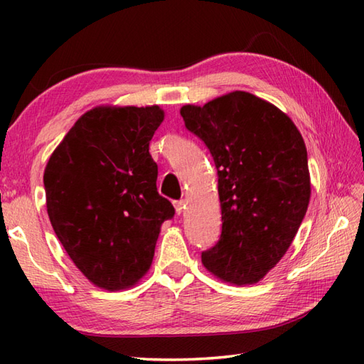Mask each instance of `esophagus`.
<instances>
[{
	"label": "esophagus",
	"instance_id": "esophagus-1",
	"mask_svg": "<svg viewBox=\"0 0 364 364\" xmlns=\"http://www.w3.org/2000/svg\"><path fill=\"white\" fill-rule=\"evenodd\" d=\"M176 214H181L184 210H186V200H178V202L173 203Z\"/></svg>",
	"mask_w": 364,
	"mask_h": 364
}]
</instances>
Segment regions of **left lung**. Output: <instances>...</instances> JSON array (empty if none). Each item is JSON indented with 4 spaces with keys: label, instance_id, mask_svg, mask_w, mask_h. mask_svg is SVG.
Returning a JSON list of instances; mask_svg holds the SVG:
<instances>
[{
    "label": "left lung",
    "instance_id": "obj_1",
    "mask_svg": "<svg viewBox=\"0 0 364 364\" xmlns=\"http://www.w3.org/2000/svg\"><path fill=\"white\" fill-rule=\"evenodd\" d=\"M180 112L219 176L222 233L203 266L223 282L257 283L289 249L310 203L304 139L288 115L249 92Z\"/></svg>",
    "mask_w": 364,
    "mask_h": 364
}]
</instances>
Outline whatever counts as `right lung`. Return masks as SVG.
Returning a JSON list of instances; mask_svg holds the SVG:
<instances>
[{
  "label": "right lung",
  "instance_id": "add662e5",
  "mask_svg": "<svg viewBox=\"0 0 364 364\" xmlns=\"http://www.w3.org/2000/svg\"><path fill=\"white\" fill-rule=\"evenodd\" d=\"M159 106H100L86 112L46 164L43 186L54 233L75 266L107 291L150 269L162 222L175 210L158 194L149 151Z\"/></svg>",
  "mask_w": 364,
  "mask_h": 364
}]
</instances>
